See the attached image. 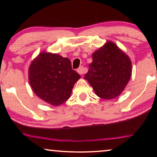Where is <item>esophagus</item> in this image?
Wrapping results in <instances>:
<instances>
[{
  "label": "esophagus",
  "mask_w": 157,
  "mask_h": 157,
  "mask_svg": "<svg viewBox=\"0 0 157 157\" xmlns=\"http://www.w3.org/2000/svg\"><path fill=\"white\" fill-rule=\"evenodd\" d=\"M77 72H78L80 75H83L86 72L85 68H83V66H81V67H79L78 69H77Z\"/></svg>",
  "instance_id": "obj_1"
}]
</instances>
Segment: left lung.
I'll return each mask as SVG.
<instances>
[{"mask_svg":"<svg viewBox=\"0 0 157 157\" xmlns=\"http://www.w3.org/2000/svg\"><path fill=\"white\" fill-rule=\"evenodd\" d=\"M93 61L85 74L98 97L112 99L123 91L132 76L129 58L112 42H108L92 55Z\"/></svg>","mask_w":157,"mask_h":157,"instance_id":"1","label":"left lung"}]
</instances>
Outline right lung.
I'll use <instances>...</instances> for the list:
<instances>
[{
  "instance_id": "obj_1",
  "label": "right lung",
  "mask_w": 157,
  "mask_h": 157,
  "mask_svg": "<svg viewBox=\"0 0 157 157\" xmlns=\"http://www.w3.org/2000/svg\"><path fill=\"white\" fill-rule=\"evenodd\" d=\"M80 77L72 69L69 59L50 53H40L29 67L33 91L53 106H59L70 98L74 83Z\"/></svg>"
}]
</instances>
